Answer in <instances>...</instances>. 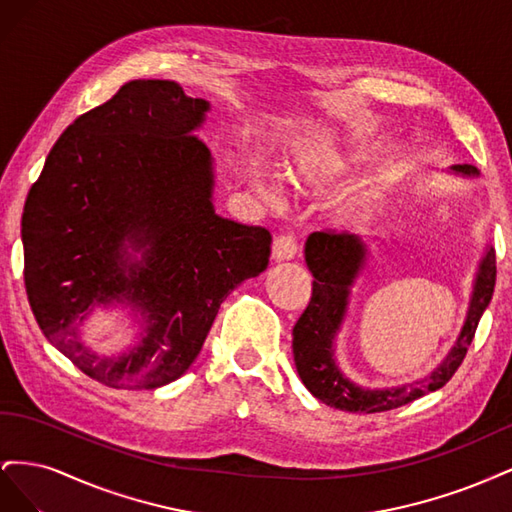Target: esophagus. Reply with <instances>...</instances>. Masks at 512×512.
I'll return each mask as SVG.
<instances>
[{"label":"esophagus","mask_w":512,"mask_h":512,"mask_svg":"<svg viewBox=\"0 0 512 512\" xmlns=\"http://www.w3.org/2000/svg\"><path fill=\"white\" fill-rule=\"evenodd\" d=\"M299 252V243L294 235H280L273 241V258L275 260H292Z\"/></svg>","instance_id":"esophagus-1"}]
</instances>
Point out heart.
I'll return each instance as SVG.
<instances>
[{
  "label": "heart",
  "mask_w": 512,
  "mask_h": 512,
  "mask_svg": "<svg viewBox=\"0 0 512 512\" xmlns=\"http://www.w3.org/2000/svg\"><path fill=\"white\" fill-rule=\"evenodd\" d=\"M337 168H339L337 160H327L322 156H303L288 170V177L299 183V181H307L309 177H318L320 173H335Z\"/></svg>",
  "instance_id": "1"
}]
</instances>
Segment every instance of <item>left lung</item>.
I'll use <instances>...</instances> for the list:
<instances>
[{
    "label": "left lung",
    "mask_w": 512,
    "mask_h": 512,
    "mask_svg": "<svg viewBox=\"0 0 512 512\" xmlns=\"http://www.w3.org/2000/svg\"><path fill=\"white\" fill-rule=\"evenodd\" d=\"M451 170L463 177H478V168L472 164H455ZM367 254V245L346 232L337 235V232L320 230L307 237L305 262L314 275V284L312 299L292 329V354L307 391L322 404L346 412L374 414L406 406L418 397L442 389L453 378L466 359L478 320L493 297L495 252L489 247L485 258L480 260L470 309L457 344L429 376L395 389H363L350 382L335 363V337L346 316L350 288L365 267Z\"/></svg>",
    "instance_id": "8db88e82"
}]
</instances>
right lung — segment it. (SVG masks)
<instances>
[{
  "mask_svg": "<svg viewBox=\"0 0 512 512\" xmlns=\"http://www.w3.org/2000/svg\"><path fill=\"white\" fill-rule=\"evenodd\" d=\"M207 111L175 81H130L70 123L27 194L32 312L61 354L111 389L183 376L222 301L269 265V230L213 209L211 151L194 134ZM115 302L138 308L144 329L128 351L100 355L82 342V322Z\"/></svg>",
  "mask_w": 512,
  "mask_h": 512,
  "instance_id": "1",
  "label": "right lung"
}]
</instances>
